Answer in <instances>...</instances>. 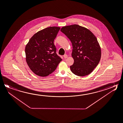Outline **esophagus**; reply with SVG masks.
Wrapping results in <instances>:
<instances>
[{
  "label": "esophagus",
  "instance_id": "1",
  "mask_svg": "<svg viewBox=\"0 0 123 123\" xmlns=\"http://www.w3.org/2000/svg\"><path fill=\"white\" fill-rule=\"evenodd\" d=\"M63 57L65 59L66 58H67L68 57V55L67 54H65L63 55Z\"/></svg>",
  "mask_w": 123,
  "mask_h": 123
}]
</instances>
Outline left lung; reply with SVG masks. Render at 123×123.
<instances>
[{
  "mask_svg": "<svg viewBox=\"0 0 123 123\" xmlns=\"http://www.w3.org/2000/svg\"><path fill=\"white\" fill-rule=\"evenodd\" d=\"M61 31L70 40L74 63L70 68L79 76L89 74L100 60L101 49L97 38L90 31L78 25L63 27Z\"/></svg>",
  "mask_w": 123,
  "mask_h": 123,
  "instance_id": "obj_1",
  "label": "left lung"
}]
</instances>
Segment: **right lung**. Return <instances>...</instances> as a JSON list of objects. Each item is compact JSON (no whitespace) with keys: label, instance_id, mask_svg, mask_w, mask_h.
I'll list each match as a JSON object with an SVG mask.
<instances>
[{"label":"right lung","instance_id":"1","mask_svg":"<svg viewBox=\"0 0 123 123\" xmlns=\"http://www.w3.org/2000/svg\"><path fill=\"white\" fill-rule=\"evenodd\" d=\"M60 27H50L39 31L25 46L26 61L33 73L46 77L54 71L62 60L56 53L54 44Z\"/></svg>","mask_w":123,"mask_h":123}]
</instances>
